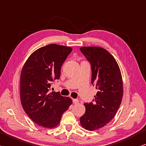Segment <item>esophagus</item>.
Wrapping results in <instances>:
<instances>
[{
	"label": "esophagus",
	"mask_w": 146,
	"mask_h": 146,
	"mask_svg": "<svg viewBox=\"0 0 146 146\" xmlns=\"http://www.w3.org/2000/svg\"><path fill=\"white\" fill-rule=\"evenodd\" d=\"M79 102V100L78 99H73V103H75V104H76Z\"/></svg>",
	"instance_id": "34e87169"
}]
</instances>
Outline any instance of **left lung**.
<instances>
[{"instance_id": "8db88e82", "label": "left lung", "mask_w": 146, "mask_h": 146, "mask_svg": "<svg viewBox=\"0 0 146 146\" xmlns=\"http://www.w3.org/2000/svg\"><path fill=\"white\" fill-rule=\"evenodd\" d=\"M80 50L91 64V83L98 89L93 102L84 103L86 112L80 118L82 127L92 131L106 125L117 112L123 98V80L117 62L107 50L98 46Z\"/></svg>"}]
</instances>
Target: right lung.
Masks as SVG:
<instances>
[{
  "label": "right lung",
  "mask_w": 146,
  "mask_h": 146,
  "mask_svg": "<svg viewBox=\"0 0 146 146\" xmlns=\"http://www.w3.org/2000/svg\"><path fill=\"white\" fill-rule=\"evenodd\" d=\"M72 48L50 44L32 54L20 76V98L25 113L34 123L52 128L60 123L63 113L72 100L59 92H49L55 80H59L60 68Z\"/></svg>",
  "instance_id": "obj_1"
}]
</instances>
